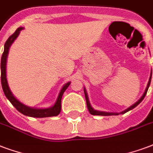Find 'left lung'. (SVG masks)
<instances>
[{"label": "left lung", "instance_id": "1", "mask_svg": "<svg viewBox=\"0 0 153 153\" xmlns=\"http://www.w3.org/2000/svg\"><path fill=\"white\" fill-rule=\"evenodd\" d=\"M151 79H152V73H151V76H150V78H149V83H148V85H147L146 89H145V91H144V93H143V96L140 97V99L139 100L138 102H135L134 105H131V107H129L128 109H127L126 111L121 112V114L127 113V111H131V110H132V109H134L135 106H137V105H139V104H140V103L142 101H143V98H144V97H145V95H146L147 92H148V89H149V88L150 83H151ZM84 92H85V96L86 103H87V107H88V110H89V113L91 114H93V115H102V116L118 115V114H119V113H108V112H103V111H95V110H94V109L91 107V105H90V103H89V97H88V95H87V94H86V91H85V89H84Z\"/></svg>", "mask_w": 153, "mask_h": 153}]
</instances>
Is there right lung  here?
<instances>
[{"label": "right lung", "instance_id": "obj_1", "mask_svg": "<svg viewBox=\"0 0 153 153\" xmlns=\"http://www.w3.org/2000/svg\"><path fill=\"white\" fill-rule=\"evenodd\" d=\"M22 27H19L16 30V31L10 35V38L7 39V41L4 43V52L2 54L1 56V85L3 91H4V95L6 96L8 99L10 100V102L12 103V105L18 110L20 113L23 114L26 116H30V117H34V118H45V117H52V116L58 115L60 113L61 111V98L64 91L67 89V88L69 86L70 82L65 84L64 87L59 92L58 98L56 100V102L55 105L51 108L48 109H34V108H30L29 106L23 105L22 103H21L18 100H17L15 97H13L11 91H10L9 85H8V82H7L6 79V60L8 53H9V50L11 44H12L13 41L16 39V38L18 37V34L20 33V30H22Z\"/></svg>", "mask_w": 153, "mask_h": 153}]
</instances>
